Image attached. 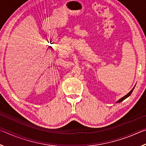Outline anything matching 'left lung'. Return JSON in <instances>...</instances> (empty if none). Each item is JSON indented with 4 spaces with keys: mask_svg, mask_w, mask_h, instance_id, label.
<instances>
[{
    "mask_svg": "<svg viewBox=\"0 0 146 146\" xmlns=\"http://www.w3.org/2000/svg\"><path fill=\"white\" fill-rule=\"evenodd\" d=\"M133 89H134V88H133L132 89V90H131V91L129 93H128L126 95H125L124 97H123L122 98H120V99L119 100L117 101V102H122V101H123V100H125V98H127L128 97H129V96H130V95H131V93H132V92H133Z\"/></svg>",
    "mask_w": 146,
    "mask_h": 146,
    "instance_id": "obj_1",
    "label": "left lung"
}]
</instances>
